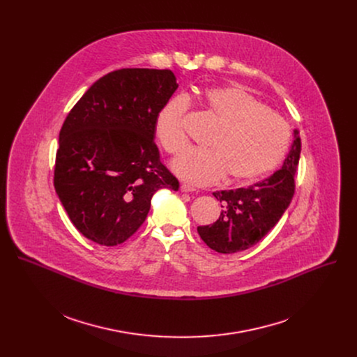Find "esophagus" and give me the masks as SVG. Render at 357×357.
Segmentation results:
<instances>
[{"label": "esophagus", "instance_id": "esophagus-1", "mask_svg": "<svg viewBox=\"0 0 357 357\" xmlns=\"http://www.w3.org/2000/svg\"><path fill=\"white\" fill-rule=\"evenodd\" d=\"M193 190H195L193 186H189V185H186V183H182V185H181V192H193Z\"/></svg>", "mask_w": 357, "mask_h": 357}]
</instances>
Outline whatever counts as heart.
<instances>
[{
	"mask_svg": "<svg viewBox=\"0 0 357 357\" xmlns=\"http://www.w3.org/2000/svg\"><path fill=\"white\" fill-rule=\"evenodd\" d=\"M219 121L208 149H189L172 162L182 179L211 185L225 176L233 185H248L270 174L284 158L289 144L285 121L238 84L209 87L199 96ZM189 101L169 98L155 120V137L168 154H179L188 145L183 119Z\"/></svg>",
	"mask_w": 357,
	"mask_h": 357,
	"instance_id": "b5f03b06",
	"label": "heart"
}]
</instances>
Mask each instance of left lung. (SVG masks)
I'll list each match as a JSON object with an SVG mask.
<instances>
[{
	"label": "left lung",
	"instance_id": "1",
	"mask_svg": "<svg viewBox=\"0 0 357 357\" xmlns=\"http://www.w3.org/2000/svg\"><path fill=\"white\" fill-rule=\"evenodd\" d=\"M301 154L299 131L282 168L248 188L213 192L222 213L213 225L199 226L197 233L212 250L231 254L257 244L281 219L295 192V172Z\"/></svg>",
	"mask_w": 357,
	"mask_h": 357
}]
</instances>
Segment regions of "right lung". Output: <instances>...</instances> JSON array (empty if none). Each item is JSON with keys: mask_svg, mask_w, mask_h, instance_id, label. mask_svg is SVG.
Here are the masks:
<instances>
[{"mask_svg": "<svg viewBox=\"0 0 357 357\" xmlns=\"http://www.w3.org/2000/svg\"><path fill=\"white\" fill-rule=\"evenodd\" d=\"M176 89L169 69H119L94 82L69 112L54 185L89 240L124 243L145 222L152 195L179 189L154 142L157 116Z\"/></svg>", "mask_w": 357, "mask_h": 357, "instance_id": "1", "label": "right lung"}]
</instances>
